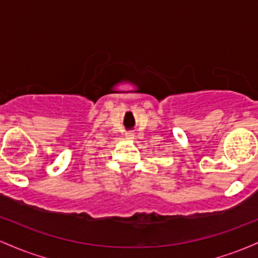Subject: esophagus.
Segmentation results:
<instances>
[{"mask_svg":"<svg viewBox=\"0 0 258 258\" xmlns=\"http://www.w3.org/2000/svg\"><path fill=\"white\" fill-rule=\"evenodd\" d=\"M133 137H135V135H132V133H127V135H126L127 139H132Z\"/></svg>","mask_w":258,"mask_h":258,"instance_id":"obj_1","label":"esophagus"}]
</instances>
